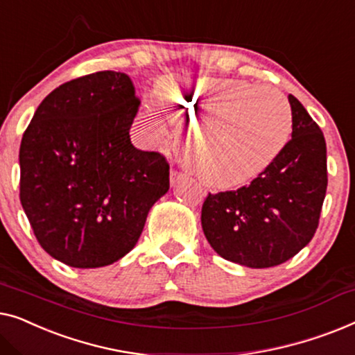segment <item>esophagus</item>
Masks as SVG:
<instances>
[{
	"mask_svg": "<svg viewBox=\"0 0 355 355\" xmlns=\"http://www.w3.org/2000/svg\"><path fill=\"white\" fill-rule=\"evenodd\" d=\"M183 177H184V172L178 171V168H172V171H171V180H172V182H177V180L183 178Z\"/></svg>",
	"mask_w": 355,
	"mask_h": 355,
	"instance_id": "esophagus-1",
	"label": "esophagus"
}]
</instances>
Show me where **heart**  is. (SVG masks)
I'll return each mask as SVG.
<instances>
[{"instance_id": "1", "label": "heart", "mask_w": 355, "mask_h": 355, "mask_svg": "<svg viewBox=\"0 0 355 355\" xmlns=\"http://www.w3.org/2000/svg\"><path fill=\"white\" fill-rule=\"evenodd\" d=\"M168 111L199 119L187 138L194 172L212 187H236L275 161L293 132L286 96L234 78H171L159 87Z\"/></svg>"}]
</instances>
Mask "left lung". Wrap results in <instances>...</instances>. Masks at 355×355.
Returning <instances> with one entry per match:
<instances>
[{"label": "left lung", "instance_id": "obj_1", "mask_svg": "<svg viewBox=\"0 0 355 355\" xmlns=\"http://www.w3.org/2000/svg\"><path fill=\"white\" fill-rule=\"evenodd\" d=\"M291 139L246 187L209 193L201 223L218 256L251 268L275 267L313 238L327 194V143L293 94Z\"/></svg>", "mask_w": 355, "mask_h": 355}]
</instances>
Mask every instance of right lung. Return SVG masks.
<instances>
[{
  "mask_svg": "<svg viewBox=\"0 0 355 355\" xmlns=\"http://www.w3.org/2000/svg\"><path fill=\"white\" fill-rule=\"evenodd\" d=\"M138 107L127 73L94 72L53 89L24 132L21 204L40 246L69 267L132 251L171 187L166 156L130 141Z\"/></svg>",
  "mask_w": 355,
  "mask_h": 355,
  "instance_id": "right-lung-1",
  "label": "right lung"
}]
</instances>
